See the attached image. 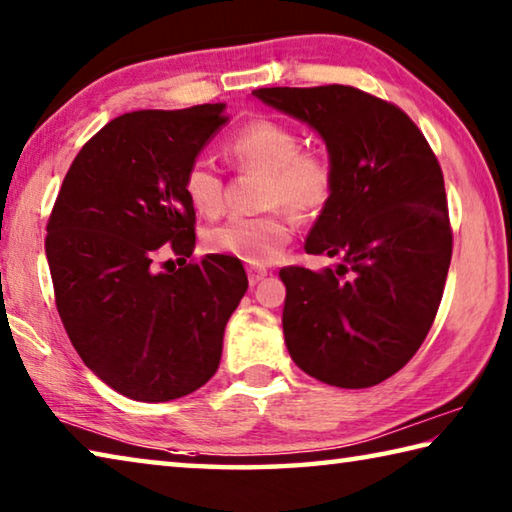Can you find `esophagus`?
<instances>
[{"label": "esophagus", "mask_w": 512, "mask_h": 512, "mask_svg": "<svg viewBox=\"0 0 512 512\" xmlns=\"http://www.w3.org/2000/svg\"><path fill=\"white\" fill-rule=\"evenodd\" d=\"M246 273H248V282H250V287H255V284L262 282L264 277L268 275V271H266V268H262V266H248V268H246Z\"/></svg>", "instance_id": "obj_1"}]
</instances>
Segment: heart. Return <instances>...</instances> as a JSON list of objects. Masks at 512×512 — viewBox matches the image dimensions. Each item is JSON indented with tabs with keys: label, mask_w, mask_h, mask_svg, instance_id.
Listing matches in <instances>:
<instances>
[{
	"label": "heart",
	"mask_w": 512,
	"mask_h": 512,
	"mask_svg": "<svg viewBox=\"0 0 512 512\" xmlns=\"http://www.w3.org/2000/svg\"><path fill=\"white\" fill-rule=\"evenodd\" d=\"M225 153L239 167L264 173L262 203L287 205L300 216L316 214L334 189L332 164L320 153L300 151V137L273 119H255L225 142ZM187 201L203 216L223 210V180L207 160H194L183 178ZM293 232L291 216L268 210L257 216L235 214L205 232L214 253L237 257L248 264H268L282 253Z\"/></svg>",
	"instance_id": "b5f03b06"
}]
</instances>
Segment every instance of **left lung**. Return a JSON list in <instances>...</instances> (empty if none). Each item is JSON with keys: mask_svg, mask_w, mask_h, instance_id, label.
<instances>
[{"mask_svg": "<svg viewBox=\"0 0 512 512\" xmlns=\"http://www.w3.org/2000/svg\"><path fill=\"white\" fill-rule=\"evenodd\" d=\"M253 97L314 128L334 171L305 250L339 264L282 268L284 343L323 384L375 386L418 352L443 298L452 262L443 171L400 108L350 85Z\"/></svg>", "mask_w": 512, "mask_h": 512, "instance_id": "left-lung-1", "label": "left lung"}]
</instances>
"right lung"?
Listing matches in <instances>:
<instances>
[{
  "instance_id": "add662e5",
  "label": "right lung",
  "mask_w": 512,
  "mask_h": 512,
  "mask_svg": "<svg viewBox=\"0 0 512 512\" xmlns=\"http://www.w3.org/2000/svg\"><path fill=\"white\" fill-rule=\"evenodd\" d=\"M223 112L205 103L112 119L74 158L49 216L45 250L69 341L103 384L137 402L178 400L212 379L248 289L237 257L155 268L160 253H194L183 178Z\"/></svg>"
}]
</instances>
